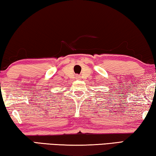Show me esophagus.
Returning <instances> with one entry per match:
<instances>
[{"mask_svg":"<svg viewBox=\"0 0 156 156\" xmlns=\"http://www.w3.org/2000/svg\"><path fill=\"white\" fill-rule=\"evenodd\" d=\"M77 78H79V77H78V76H77Z\"/></svg>","mask_w":156,"mask_h":156,"instance_id":"esophagus-1","label":"esophagus"}]
</instances>
